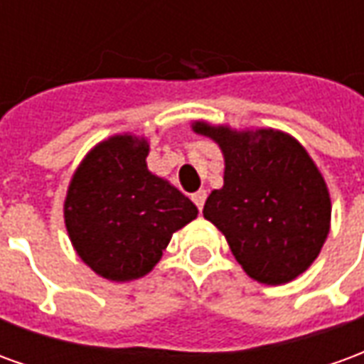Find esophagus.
Returning a JSON list of instances; mask_svg holds the SVG:
<instances>
[{
    "label": "esophagus",
    "instance_id": "esophagus-1",
    "mask_svg": "<svg viewBox=\"0 0 364 364\" xmlns=\"http://www.w3.org/2000/svg\"><path fill=\"white\" fill-rule=\"evenodd\" d=\"M205 200H206V191L205 189L197 191V193L193 195V203L198 206V210H203V206H205Z\"/></svg>",
    "mask_w": 364,
    "mask_h": 364
}]
</instances>
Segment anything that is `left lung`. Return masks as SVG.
Returning <instances> with one entry per match:
<instances>
[{"mask_svg": "<svg viewBox=\"0 0 364 364\" xmlns=\"http://www.w3.org/2000/svg\"><path fill=\"white\" fill-rule=\"evenodd\" d=\"M193 130L224 156V185L206 198V220L253 281H294L320 255L331 222L328 185L310 154L274 128L236 130L195 120Z\"/></svg>", "mask_w": 364, "mask_h": 364, "instance_id": "1", "label": "left lung"}]
</instances>
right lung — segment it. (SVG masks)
<instances>
[{
  "label": "right lung",
  "instance_id": "1",
  "mask_svg": "<svg viewBox=\"0 0 364 364\" xmlns=\"http://www.w3.org/2000/svg\"><path fill=\"white\" fill-rule=\"evenodd\" d=\"M148 138L114 134L93 146L75 169L64 222L75 253L99 277L128 282L148 274L197 206L154 175Z\"/></svg>",
  "mask_w": 364,
  "mask_h": 364
}]
</instances>
